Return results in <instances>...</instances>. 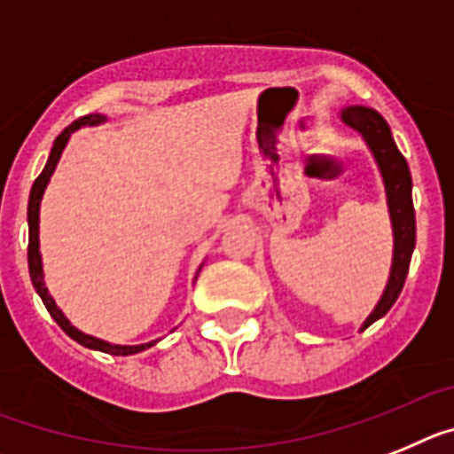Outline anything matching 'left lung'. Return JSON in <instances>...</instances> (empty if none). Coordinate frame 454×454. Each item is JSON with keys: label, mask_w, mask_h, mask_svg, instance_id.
I'll return each mask as SVG.
<instances>
[{"label": "left lung", "mask_w": 454, "mask_h": 454, "mask_svg": "<svg viewBox=\"0 0 454 454\" xmlns=\"http://www.w3.org/2000/svg\"><path fill=\"white\" fill-rule=\"evenodd\" d=\"M340 121L364 137L365 145H368L374 161H377V167H380L381 180H384L386 187V205H388L393 228L391 274H388V281H386L380 301H377L372 313L361 325V331H365L372 322H377L391 310L395 299L400 297L404 278H407L409 262H411L413 247H416L411 173H409L407 160L402 157L395 141H393L391 128H388V123H386L380 112H374L372 107H364V105H349V107L340 109Z\"/></svg>", "instance_id": "8db88e82"}]
</instances>
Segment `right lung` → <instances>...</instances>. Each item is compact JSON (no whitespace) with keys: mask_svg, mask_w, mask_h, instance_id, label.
<instances>
[{"mask_svg":"<svg viewBox=\"0 0 454 454\" xmlns=\"http://www.w3.org/2000/svg\"><path fill=\"white\" fill-rule=\"evenodd\" d=\"M105 121H107V116H105V114H89V116H82L80 121H74L73 125H68V128L63 129L57 139H54V145H52V151H50V157H47L45 168H43V173L36 178V183H34V187H31V194H29V207H27V222H29V249H27V260H29V276H31V283H34V290H36L38 297L43 299L47 313L52 315V320L57 322V325L61 326V329L66 331V333H68L73 340H77L80 345L89 347V349H98V352L114 354V356H129V354H139V352H144V349H148V347H153L157 340H160V338H157V340H151V342H144V345H114V342L100 340V338H96V336H89V333H84V331H80L77 326L70 325V320L66 317V315H63V310L59 309L57 301H54L52 294H50V290H47V286H45V278H43L41 239H38V223H41L43 194H45V187H47V183H50V178H52V173H54V168H57L59 160H61V153H63V148H66V144H68L70 134L77 132L80 128H86V125H100V123H105ZM200 267H199V271H200ZM199 271H196V276H199Z\"/></svg>","mask_w":454,"mask_h":454,"instance_id":"1","label":"right lung"}]
</instances>
